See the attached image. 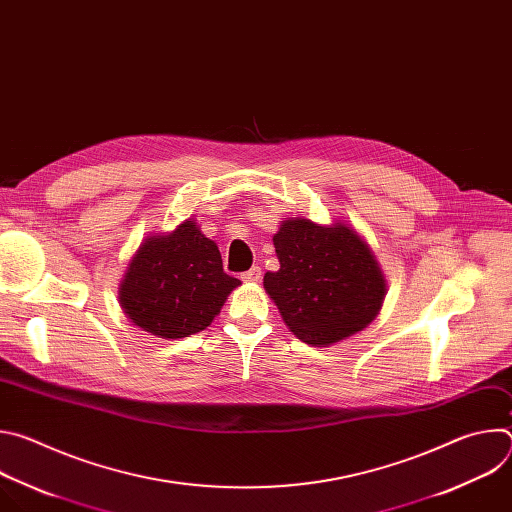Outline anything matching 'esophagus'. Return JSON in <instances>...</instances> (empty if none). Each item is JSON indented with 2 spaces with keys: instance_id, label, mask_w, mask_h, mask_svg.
<instances>
[{
  "instance_id": "1",
  "label": "esophagus",
  "mask_w": 512,
  "mask_h": 512,
  "mask_svg": "<svg viewBox=\"0 0 512 512\" xmlns=\"http://www.w3.org/2000/svg\"><path fill=\"white\" fill-rule=\"evenodd\" d=\"M261 267H251L249 271H245L243 275H241V279L245 281V283H257L259 279H261Z\"/></svg>"
}]
</instances>
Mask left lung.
Wrapping results in <instances>:
<instances>
[{"label": "left lung", "mask_w": 512, "mask_h": 512, "mask_svg": "<svg viewBox=\"0 0 512 512\" xmlns=\"http://www.w3.org/2000/svg\"><path fill=\"white\" fill-rule=\"evenodd\" d=\"M273 245L279 269L267 271L263 285L300 340L330 346L377 318L387 281L375 253L350 225L287 218Z\"/></svg>", "instance_id": "obj_1"}]
</instances>
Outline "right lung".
<instances>
[{
	"label": "right lung",
	"mask_w": 512,
	"mask_h": 512,
	"mask_svg": "<svg viewBox=\"0 0 512 512\" xmlns=\"http://www.w3.org/2000/svg\"><path fill=\"white\" fill-rule=\"evenodd\" d=\"M239 285L225 273L216 243L188 218L139 245L119 283V304L137 328L176 340L210 326Z\"/></svg>",
	"instance_id": "right-lung-1"
}]
</instances>
